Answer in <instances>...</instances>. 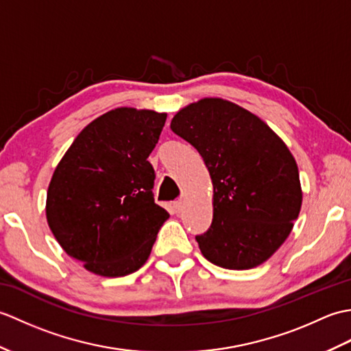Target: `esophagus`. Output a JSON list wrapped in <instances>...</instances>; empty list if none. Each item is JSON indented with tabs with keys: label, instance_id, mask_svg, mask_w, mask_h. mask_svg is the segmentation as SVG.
<instances>
[{
	"label": "esophagus",
	"instance_id": "obj_1",
	"mask_svg": "<svg viewBox=\"0 0 351 351\" xmlns=\"http://www.w3.org/2000/svg\"><path fill=\"white\" fill-rule=\"evenodd\" d=\"M173 210H175L176 214H180L184 210V202H182V200H176V202H173Z\"/></svg>",
	"mask_w": 351,
	"mask_h": 351
}]
</instances>
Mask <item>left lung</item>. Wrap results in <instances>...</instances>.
I'll return each instance as SVG.
<instances>
[{"mask_svg":"<svg viewBox=\"0 0 351 351\" xmlns=\"http://www.w3.org/2000/svg\"><path fill=\"white\" fill-rule=\"evenodd\" d=\"M170 128L197 152L210 171L213 223L196 241L210 263L249 270L287 240L302 208L297 162L270 126L221 98L193 102Z\"/></svg>","mask_w":351,"mask_h":351,"instance_id":"1","label":"left lung"}]
</instances>
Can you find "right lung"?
<instances>
[{
	"instance_id": "add662e5",
	"label": "right lung",
	"mask_w": 351,
	"mask_h": 351,
	"mask_svg": "<svg viewBox=\"0 0 351 351\" xmlns=\"http://www.w3.org/2000/svg\"><path fill=\"white\" fill-rule=\"evenodd\" d=\"M167 114L121 107L95 119L51 178L47 220L56 240L84 268L106 278L143 265L169 213L155 204L147 156Z\"/></svg>"
}]
</instances>
